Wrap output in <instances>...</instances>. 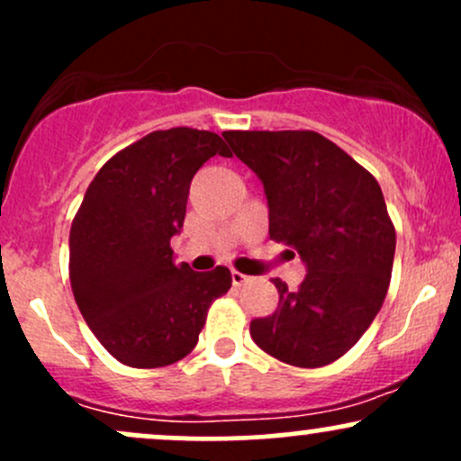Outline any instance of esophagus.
Returning a JSON list of instances; mask_svg holds the SVG:
<instances>
[{"mask_svg":"<svg viewBox=\"0 0 461 461\" xmlns=\"http://www.w3.org/2000/svg\"><path fill=\"white\" fill-rule=\"evenodd\" d=\"M249 279H251V277H249V275H245V273L231 271V284H234V285H245Z\"/></svg>","mask_w":461,"mask_h":461,"instance_id":"34e87169","label":"esophagus"}]
</instances>
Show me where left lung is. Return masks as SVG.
<instances>
[{"mask_svg": "<svg viewBox=\"0 0 461 461\" xmlns=\"http://www.w3.org/2000/svg\"><path fill=\"white\" fill-rule=\"evenodd\" d=\"M223 139L262 182L268 234L308 271L297 290L273 279L279 305L251 321L253 342L293 366L336 362L382 310L393 273L396 234L377 179L316 131H223Z\"/></svg>", "mask_w": 461, "mask_h": 461, "instance_id": "1", "label": "left lung"}]
</instances>
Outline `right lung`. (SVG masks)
I'll return each instance as SVG.
<instances>
[{
  "label": "right lung",
  "mask_w": 461,
  "mask_h": 461,
  "mask_svg": "<svg viewBox=\"0 0 461 461\" xmlns=\"http://www.w3.org/2000/svg\"><path fill=\"white\" fill-rule=\"evenodd\" d=\"M212 156L230 158L214 131H151L99 168L68 236V277L84 321L105 351L131 368L186 357L230 268L176 264L190 182Z\"/></svg>",
  "instance_id": "1"
}]
</instances>
